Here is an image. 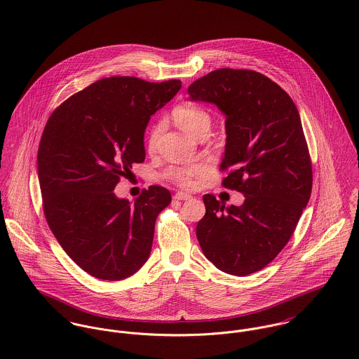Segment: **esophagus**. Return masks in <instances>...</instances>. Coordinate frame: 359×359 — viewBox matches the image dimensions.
<instances>
[{
    "mask_svg": "<svg viewBox=\"0 0 359 359\" xmlns=\"http://www.w3.org/2000/svg\"><path fill=\"white\" fill-rule=\"evenodd\" d=\"M192 196L191 195H188V194H185V192H177L175 195H174V199H177V201H189Z\"/></svg>",
    "mask_w": 359,
    "mask_h": 359,
    "instance_id": "esophagus-1",
    "label": "esophagus"
}]
</instances>
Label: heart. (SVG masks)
<instances>
[{"mask_svg": "<svg viewBox=\"0 0 359 359\" xmlns=\"http://www.w3.org/2000/svg\"><path fill=\"white\" fill-rule=\"evenodd\" d=\"M172 117L175 123L185 130L187 133L198 137L202 131L210 128V114L208 111L194 103H182L178 104L172 110ZM161 126L156 124L152 127L148 138V145L149 148H154L156 145V141L160 135ZM205 171L203 164H194V165H187V167H170L165 171V175L174 181L177 185L182 188H192L196 182V178Z\"/></svg>", "mask_w": 359, "mask_h": 359, "instance_id": "b5f03b06", "label": "heart"}]
</instances>
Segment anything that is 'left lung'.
I'll use <instances>...</instances> for the list:
<instances>
[{"label": "left lung", "mask_w": 359, "mask_h": 359, "mask_svg": "<svg viewBox=\"0 0 359 359\" xmlns=\"http://www.w3.org/2000/svg\"><path fill=\"white\" fill-rule=\"evenodd\" d=\"M191 101L214 103L225 116L222 187L245 195L225 207L203 196L196 236L218 269L245 276L266 266L289 242L312 189V165L299 110L266 76L218 69L192 83Z\"/></svg>", "instance_id": "8db88e82"}]
</instances>
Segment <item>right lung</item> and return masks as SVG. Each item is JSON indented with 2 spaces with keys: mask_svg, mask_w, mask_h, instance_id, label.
Here are the masks:
<instances>
[{
  "mask_svg": "<svg viewBox=\"0 0 359 359\" xmlns=\"http://www.w3.org/2000/svg\"><path fill=\"white\" fill-rule=\"evenodd\" d=\"M180 90V80L107 77L60 103L46 124L37 164L47 222L66 255L98 279H126L149 258L170 191L152 185L131 205L113 189L145 160L149 118Z\"/></svg>",
  "mask_w": 359,
  "mask_h": 359,
  "instance_id": "1",
  "label": "right lung"
}]
</instances>
